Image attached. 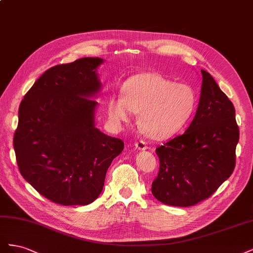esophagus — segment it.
I'll use <instances>...</instances> for the list:
<instances>
[{"mask_svg": "<svg viewBox=\"0 0 253 253\" xmlns=\"http://www.w3.org/2000/svg\"><path fill=\"white\" fill-rule=\"evenodd\" d=\"M135 147H136V149H138V150H140V151H143V150H148L149 148H148V145H147V143H145L144 141H137L136 143H135Z\"/></svg>", "mask_w": 253, "mask_h": 253, "instance_id": "esophagus-1", "label": "esophagus"}]
</instances>
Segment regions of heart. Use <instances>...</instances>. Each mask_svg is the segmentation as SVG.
<instances>
[{
    "label": "heart",
    "instance_id": "1",
    "mask_svg": "<svg viewBox=\"0 0 253 253\" xmlns=\"http://www.w3.org/2000/svg\"><path fill=\"white\" fill-rule=\"evenodd\" d=\"M121 95H112L106 103L111 125L119 128L138 113V125L152 139H166L178 133L192 118L197 94L186 83H175L156 73H144L127 79Z\"/></svg>",
    "mask_w": 253,
    "mask_h": 253
}]
</instances>
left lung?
Masks as SVG:
<instances>
[{"instance_id":"obj_1","label":"left lung","mask_w":253,"mask_h":253,"mask_svg":"<svg viewBox=\"0 0 253 253\" xmlns=\"http://www.w3.org/2000/svg\"><path fill=\"white\" fill-rule=\"evenodd\" d=\"M201 98L182 135L156 149L159 172L152 194L165 205L190 207L210 197L232 174L240 131L232 102L202 70Z\"/></svg>"}]
</instances>
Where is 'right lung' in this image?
Returning <instances> with one entry per match:
<instances>
[{
    "label": "right lung",
    "mask_w": 253,
    "mask_h": 253,
    "mask_svg": "<svg viewBox=\"0 0 253 253\" xmlns=\"http://www.w3.org/2000/svg\"><path fill=\"white\" fill-rule=\"evenodd\" d=\"M104 60L82 58L56 65L38 79L19 108L13 148L20 173L47 200L88 205L100 195L121 139L95 126Z\"/></svg>",
    "instance_id": "1"
}]
</instances>
